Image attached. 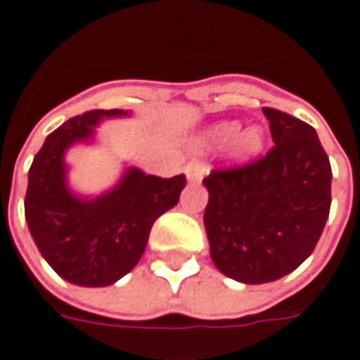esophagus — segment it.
<instances>
[{
    "mask_svg": "<svg viewBox=\"0 0 360 360\" xmlns=\"http://www.w3.org/2000/svg\"><path fill=\"white\" fill-rule=\"evenodd\" d=\"M206 172H208L206 165L200 164V162H191V164H187V167H185L187 179L191 181V183H198V181L206 175Z\"/></svg>",
    "mask_w": 360,
    "mask_h": 360,
    "instance_id": "34e87169",
    "label": "esophagus"
}]
</instances>
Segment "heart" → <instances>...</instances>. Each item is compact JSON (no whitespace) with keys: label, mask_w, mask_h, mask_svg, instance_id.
Wrapping results in <instances>:
<instances>
[{"label":"heart","mask_w":360,"mask_h":360,"mask_svg":"<svg viewBox=\"0 0 360 360\" xmlns=\"http://www.w3.org/2000/svg\"><path fill=\"white\" fill-rule=\"evenodd\" d=\"M264 131L260 127H250L241 131V123L237 121H219L216 125L208 127L200 139L196 141L198 148L212 150L224 148L231 144V154L237 160H250L264 148Z\"/></svg>","instance_id":"heart-1"}]
</instances>
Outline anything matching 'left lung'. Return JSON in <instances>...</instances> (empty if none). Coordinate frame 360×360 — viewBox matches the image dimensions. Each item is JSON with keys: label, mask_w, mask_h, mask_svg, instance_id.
<instances>
[{"label": "left lung", "mask_w": 360, "mask_h": 360, "mask_svg": "<svg viewBox=\"0 0 360 360\" xmlns=\"http://www.w3.org/2000/svg\"><path fill=\"white\" fill-rule=\"evenodd\" d=\"M262 111L274 148L202 181L212 260L224 276L250 285L299 268L316 247L332 204V167L316 131L283 111Z\"/></svg>", "instance_id": "obj_1"}]
</instances>
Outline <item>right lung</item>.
<instances>
[{
    "label": "right lung",
    "instance_id": "1",
    "mask_svg": "<svg viewBox=\"0 0 360 360\" xmlns=\"http://www.w3.org/2000/svg\"><path fill=\"white\" fill-rule=\"evenodd\" d=\"M125 110H92L48 134L28 169L25 218L44 260L69 283L105 287L139 264L150 229L179 202L185 175L162 179L129 167L115 187L81 196L67 183V150L94 141L103 119L129 117Z\"/></svg>",
    "mask_w": 360,
    "mask_h": 360
}]
</instances>
